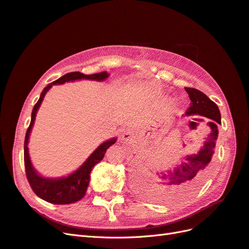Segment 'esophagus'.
Segmentation results:
<instances>
[{"mask_svg":"<svg viewBox=\"0 0 249 249\" xmlns=\"http://www.w3.org/2000/svg\"><path fill=\"white\" fill-rule=\"evenodd\" d=\"M132 132L130 130H125L123 132L122 134V140L124 141V142H129V141L132 140Z\"/></svg>","mask_w":249,"mask_h":249,"instance_id":"1","label":"esophagus"}]
</instances>
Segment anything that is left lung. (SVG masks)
<instances>
[{
    "mask_svg": "<svg viewBox=\"0 0 249 249\" xmlns=\"http://www.w3.org/2000/svg\"><path fill=\"white\" fill-rule=\"evenodd\" d=\"M185 91L192 100L186 115H200L199 119L207 120L211 134L199 153L187 157L175 171L169 173L151 172L147 176L140 175L135 186L137 193L141 197L157 203L170 202L186 196L202 183L218 137V125L221 124L218 106L197 89L185 88Z\"/></svg>",
    "mask_w": 249,
    "mask_h": 249,
    "instance_id": "obj_1",
    "label": "left lung"
}]
</instances>
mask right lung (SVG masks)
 <instances>
[{"label":"right lung","instance_id":"right-lung-1","mask_svg":"<svg viewBox=\"0 0 249 249\" xmlns=\"http://www.w3.org/2000/svg\"><path fill=\"white\" fill-rule=\"evenodd\" d=\"M109 76L107 72L96 73V74L92 75H86L84 73L80 72H70L67 73L64 76L54 80L47 87H45L41 97L37 100V103L33 107V110L31 113V122L27 129L26 136H25V142H24V163H25V172L27 180L31 186L32 191L35 192L37 197L50 202L53 204H70L74 203L76 201L82 199L87 192V187L89 185L90 180V173L93 169V166L98 163L105 156V153L109 146L115 143L116 139H111L106 141L103 144H100L97 149L92 153V155L87 159L86 162L79 167V169L71 174L70 176L60 178V179H46L39 176V175L33 170V167L30 162L29 154H28V138L31 131V127L35 123L36 112L41 106L43 98L45 96L46 92L48 91L52 85L57 84H64L66 82H70V80L75 79H94V80H104Z\"/></svg>","mask_w":249,"mask_h":249}]
</instances>
